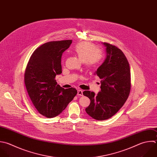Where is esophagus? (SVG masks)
<instances>
[{"mask_svg":"<svg viewBox=\"0 0 157 157\" xmlns=\"http://www.w3.org/2000/svg\"><path fill=\"white\" fill-rule=\"evenodd\" d=\"M77 95L78 96H82L83 95V91L81 90H78L77 91Z\"/></svg>","mask_w":157,"mask_h":157,"instance_id":"esophagus-1","label":"esophagus"}]
</instances>
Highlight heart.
Here are the masks:
<instances>
[{
    "label": "heart",
    "mask_w": 157,
    "mask_h": 157,
    "mask_svg": "<svg viewBox=\"0 0 157 157\" xmlns=\"http://www.w3.org/2000/svg\"><path fill=\"white\" fill-rule=\"evenodd\" d=\"M74 53L79 59L83 61L85 67L92 69L96 67L102 58V53L100 49L91 42H82L77 44L74 48Z\"/></svg>",
    "instance_id": "1"
}]
</instances>
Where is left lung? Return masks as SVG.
I'll use <instances>...</instances> for the list:
<instances>
[{"label":"left lung","mask_w":157,"mask_h":157,"mask_svg":"<svg viewBox=\"0 0 157 157\" xmlns=\"http://www.w3.org/2000/svg\"><path fill=\"white\" fill-rule=\"evenodd\" d=\"M107 56L97 69L101 80V91H85L84 96L90 99L86 112L97 120H104L114 115L126 101L131 90V74L128 61L123 52L115 45L104 42Z\"/></svg>","instance_id":"left-lung-1"}]
</instances>
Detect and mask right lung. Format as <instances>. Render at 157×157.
Here are the masks:
<instances>
[{"label": "right lung", "instance_id": "1", "mask_svg": "<svg viewBox=\"0 0 157 157\" xmlns=\"http://www.w3.org/2000/svg\"><path fill=\"white\" fill-rule=\"evenodd\" d=\"M71 43L72 40H66L42 45L32 54L25 70L29 96L39 113L47 118L61 113L77 93L74 88L61 87L55 80L62 72V54Z\"/></svg>", "mask_w": 157, "mask_h": 157}]
</instances>
